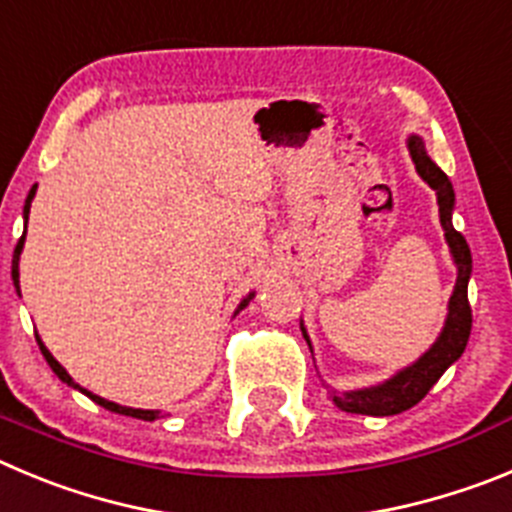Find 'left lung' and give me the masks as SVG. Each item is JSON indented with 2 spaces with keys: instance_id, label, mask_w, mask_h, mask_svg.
Returning a JSON list of instances; mask_svg holds the SVG:
<instances>
[{
  "instance_id": "8db88e82",
  "label": "left lung",
  "mask_w": 512,
  "mask_h": 512,
  "mask_svg": "<svg viewBox=\"0 0 512 512\" xmlns=\"http://www.w3.org/2000/svg\"><path fill=\"white\" fill-rule=\"evenodd\" d=\"M406 147H409V154L414 159L421 180L437 192L439 223H442L444 241H447L449 253H452L454 266H457V281H454L452 297H449L447 320H444L442 332L419 360L393 373L388 381L378 383V386L355 388V391H335V388H330L332 403L340 411H348V414L393 416L416 406L431 391V386L442 378L444 370L462 358L467 340H470L472 309L470 302H467V284H470L472 276V253L462 233L452 225L454 187L449 177L439 170L437 162L426 154L424 139L419 134H411L406 139ZM299 327H302L304 340L312 350V340H309L304 322H299Z\"/></svg>"
}]
</instances>
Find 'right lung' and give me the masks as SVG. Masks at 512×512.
<instances>
[{
    "mask_svg": "<svg viewBox=\"0 0 512 512\" xmlns=\"http://www.w3.org/2000/svg\"><path fill=\"white\" fill-rule=\"evenodd\" d=\"M35 192H37V185H32V190L27 192L25 210H22V215H25V233H22L20 243H17V248H14V256H12V281H14V287H17V292H20V253H22V248H25V236H27V218H30V205H32V198H35ZM253 297H256V292H251V294H248V297H243V299H241V304H238L236 314L241 312L243 307H248V302H251ZM37 345H40L42 355H45V360H48V365H50V368H53V373L58 375L60 381H63V383H68L70 388H78V391H81V393H86V396L91 398V401H96L98 406H103V409L114 411V414H124V416H131V419H142V421H154V419H159V416H162V414H159V411H149V409H131V406H121V403L106 401V398L96 396V393H91V391H88V388H81V386H78V383L73 381V378H70V375H68V370H65L63 365H60L58 360L53 358V353H50V350L45 348V342H42L40 337H37Z\"/></svg>",
    "mask_w": 512,
    "mask_h": 512,
    "instance_id": "add662e5",
    "label": "right lung"
}]
</instances>
